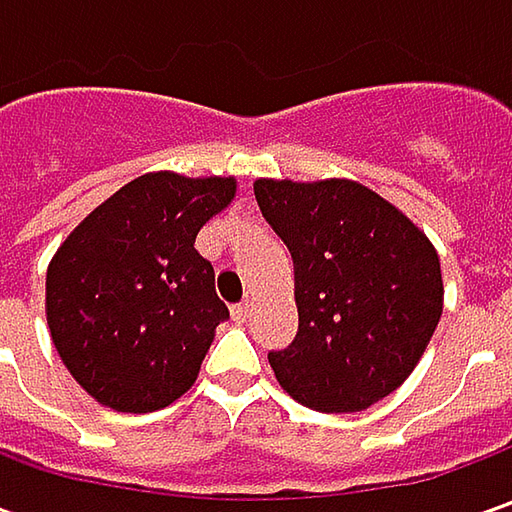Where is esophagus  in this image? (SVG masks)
Wrapping results in <instances>:
<instances>
[{
  "mask_svg": "<svg viewBox=\"0 0 512 512\" xmlns=\"http://www.w3.org/2000/svg\"><path fill=\"white\" fill-rule=\"evenodd\" d=\"M230 316H233L236 322H247V319H250V302H239V305L230 307Z\"/></svg>",
  "mask_w": 512,
  "mask_h": 512,
  "instance_id": "34e87169",
  "label": "esophagus"
}]
</instances>
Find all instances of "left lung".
Masks as SVG:
<instances>
[{
    "mask_svg": "<svg viewBox=\"0 0 512 512\" xmlns=\"http://www.w3.org/2000/svg\"><path fill=\"white\" fill-rule=\"evenodd\" d=\"M253 193L296 279V339L267 353L276 379L319 413L367 410L413 373L442 319L436 247L350 179H256Z\"/></svg>",
    "mask_w": 512,
    "mask_h": 512,
    "instance_id": "1",
    "label": "left lung"
}]
</instances>
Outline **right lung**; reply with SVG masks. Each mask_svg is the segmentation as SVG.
Returning <instances> with one entry per match:
<instances>
[{
  "mask_svg": "<svg viewBox=\"0 0 512 512\" xmlns=\"http://www.w3.org/2000/svg\"><path fill=\"white\" fill-rule=\"evenodd\" d=\"M233 193L230 176L145 173L85 216L50 259V339L99 404L150 413L196 382L230 313L193 242Z\"/></svg>",
  "mask_w": 512,
  "mask_h": 512,
  "instance_id": "right-lung-1",
  "label": "right lung"
}]
</instances>
